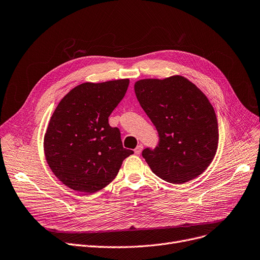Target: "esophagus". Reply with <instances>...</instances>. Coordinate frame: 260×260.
<instances>
[{
  "instance_id": "1",
  "label": "esophagus",
  "mask_w": 260,
  "mask_h": 260,
  "mask_svg": "<svg viewBox=\"0 0 260 260\" xmlns=\"http://www.w3.org/2000/svg\"><path fill=\"white\" fill-rule=\"evenodd\" d=\"M142 149H143V145H142V144H139L137 147L135 148V154H136V155H139V154H141Z\"/></svg>"
}]
</instances>
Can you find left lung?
I'll use <instances>...</instances> for the list:
<instances>
[{
	"label": "left lung",
	"mask_w": 260,
	"mask_h": 260,
	"mask_svg": "<svg viewBox=\"0 0 260 260\" xmlns=\"http://www.w3.org/2000/svg\"><path fill=\"white\" fill-rule=\"evenodd\" d=\"M137 99L156 126L159 143L142 156L159 178L181 184L202 174L218 146V123L207 95L182 76L135 83Z\"/></svg>",
	"instance_id": "obj_1"
}]
</instances>
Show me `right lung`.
Masks as SVG:
<instances>
[{
  "mask_svg": "<svg viewBox=\"0 0 260 260\" xmlns=\"http://www.w3.org/2000/svg\"><path fill=\"white\" fill-rule=\"evenodd\" d=\"M128 84V79L82 83L54 109L44 136V153L50 170L66 186L98 192L134 154L123 147L119 128L108 124Z\"/></svg>",
  "mask_w": 260,
  "mask_h": 260,
  "instance_id": "1",
  "label": "right lung"
}]
</instances>
